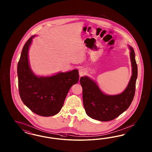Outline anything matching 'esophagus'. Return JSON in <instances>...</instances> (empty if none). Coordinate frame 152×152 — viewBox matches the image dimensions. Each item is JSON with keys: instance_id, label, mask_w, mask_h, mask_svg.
Returning a JSON list of instances; mask_svg holds the SVG:
<instances>
[{"instance_id": "34e87169", "label": "esophagus", "mask_w": 152, "mask_h": 152, "mask_svg": "<svg viewBox=\"0 0 152 152\" xmlns=\"http://www.w3.org/2000/svg\"><path fill=\"white\" fill-rule=\"evenodd\" d=\"M79 75L80 76H83V75H85V74H86V71H85V69H79Z\"/></svg>"}]
</instances>
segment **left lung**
Wrapping results in <instances>:
<instances>
[{
  "instance_id": "8db88e82",
  "label": "left lung",
  "mask_w": 152,
  "mask_h": 152,
  "mask_svg": "<svg viewBox=\"0 0 152 152\" xmlns=\"http://www.w3.org/2000/svg\"><path fill=\"white\" fill-rule=\"evenodd\" d=\"M132 67V75L129 83L122 93L115 95L104 94L88 76L81 77L83 103L86 114L94 119L107 121L115 119L128 109L133 100L138 76V67L133 47L129 46Z\"/></svg>"
}]
</instances>
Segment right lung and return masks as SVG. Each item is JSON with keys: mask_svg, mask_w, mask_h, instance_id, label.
I'll return each instance as SVG.
<instances>
[{"mask_svg": "<svg viewBox=\"0 0 152 152\" xmlns=\"http://www.w3.org/2000/svg\"><path fill=\"white\" fill-rule=\"evenodd\" d=\"M32 36L24 45L17 66L19 95L23 103L37 115L50 116L58 113L71 87L78 83L77 69L48 77H38L31 69L28 50Z\"/></svg>", "mask_w": 152, "mask_h": 152, "instance_id": "obj_1", "label": "right lung"}]
</instances>
